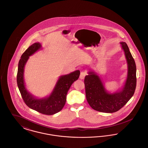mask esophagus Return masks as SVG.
Segmentation results:
<instances>
[{
  "instance_id": "34e87169",
  "label": "esophagus",
  "mask_w": 148,
  "mask_h": 148,
  "mask_svg": "<svg viewBox=\"0 0 148 148\" xmlns=\"http://www.w3.org/2000/svg\"><path fill=\"white\" fill-rule=\"evenodd\" d=\"M86 75H87L86 71H82V72L80 73V77H80V79H83Z\"/></svg>"
}]
</instances>
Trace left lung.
I'll list each match as a JSON object with an SVG mask.
<instances>
[{"instance_id":"left-lung-1","label":"left lung","mask_w":148,"mask_h":148,"mask_svg":"<svg viewBox=\"0 0 148 148\" xmlns=\"http://www.w3.org/2000/svg\"><path fill=\"white\" fill-rule=\"evenodd\" d=\"M127 63V77L121 91L113 94L106 91L100 78L94 72H89L84 79L86 98L94 110L103 113L116 112L125 106L134 95L136 85V65L126 42H120Z\"/></svg>"}]
</instances>
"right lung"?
Here are the masks:
<instances>
[{
  "instance_id": "obj_1",
  "label": "right lung",
  "mask_w": 148,
  "mask_h": 148,
  "mask_svg": "<svg viewBox=\"0 0 148 148\" xmlns=\"http://www.w3.org/2000/svg\"><path fill=\"white\" fill-rule=\"evenodd\" d=\"M42 47L39 42L30 45L21 55L18 64L17 73V84L21 97L25 104L30 108L45 115H53L60 112L66 103V95L72 84L78 79L80 71H76L68 75L61 76L49 97L36 99L26 89L24 81V68L29 56L33 54Z\"/></svg>"
}]
</instances>
